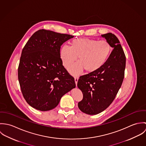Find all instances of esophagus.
<instances>
[{
	"label": "esophagus",
	"instance_id": "34e87169",
	"mask_svg": "<svg viewBox=\"0 0 146 146\" xmlns=\"http://www.w3.org/2000/svg\"><path fill=\"white\" fill-rule=\"evenodd\" d=\"M78 77H75V83L76 84V85H77V84H78Z\"/></svg>",
	"mask_w": 146,
	"mask_h": 146
}]
</instances>
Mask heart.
<instances>
[{
	"instance_id": "heart-1",
	"label": "heart",
	"mask_w": 146,
	"mask_h": 146,
	"mask_svg": "<svg viewBox=\"0 0 146 146\" xmlns=\"http://www.w3.org/2000/svg\"><path fill=\"white\" fill-rule=\"evenodd\" d=\"M111 52L110 44L105 40L98 41L87 38L73 40L71 46L63 45L60 56L64 66L70 69L78 59V63L72 70L74 75L80 74L84 69L88 73L97 71L107 61Z\"/></svg>"
}]
</instances>
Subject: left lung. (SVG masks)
I'll return each mask as SVG.
<instances>
[{"label": "left lung", "instance_id": "obj_1", "mask_svg": "<svg viewBox=\"0 0 146 146\" xmlns=\"http://www.w3.org/2000/svg\"><path fill=\"white\" fill-rule=\"evenodd\" d=\"M101 36L113 50L100 69L80 76L78 82V87L83 94L78 107L88 115L100 113L111 104L124 78L126 57L119 39L112 33Z\"/></svg>", "mask_w": 146, "mask_h": 146}]
</instances>
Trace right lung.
I'll return each mask as SVG.
<instances>
[{
  "label": "right lung",
  "instance_id": "1",
  "mask_svg": "<svg viewBox=\"0 0 146 146\" xmlns=\"http://www.w3.org/2000/svg\"><path fill=\"white\" fill-rule=\"evenodd\" d=\"M74 36L50 30L35 32L25 45L18 69L23 96L32 107L42 111L54 108L63 95L76 86L60 56L63 43Z\"/></svg>",
  "mask_w": 146,
  "mask_h": 146
}]
</instances>
